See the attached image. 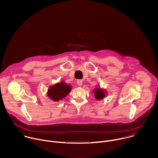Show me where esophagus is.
I'll return each mask as SVG.
<instances>
[{
	"mask_svg": "<svg viewBox=\"0 0 158 158\" xmlns=\"http://www.w3.org/2000/svg\"><path fill=\"white\" fill-rule=\"evenodd\" d=\"M77 84L78 85H81L82 84V81L81 79H79L77 81Z\"/></svg>",
	"mask_w": 158,
	"mask_h": 158,
	"instance_id": "esophagus-1",
	"label": "esophagus"
}]
</instances>
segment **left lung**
<instances>
[{
  "label": "left lung",
  "mask_w": 158,
  "mask_h": 158,
  "mask_svg": "<svg viewBox=\"0 0 158 158\" xmlns=\"http://www.w3.org/2000/svg\"><path fill=\"white\" fill-rule=\"evenodd\" d=\"M93 92L94 93V96L96 99L98 100H101L102 99L105 98V91L101 89V88H97L96 90H94Z\"/></svg>",
  "instance_id": "obj_1"
}]
</instances>
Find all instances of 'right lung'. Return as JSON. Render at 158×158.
<instances>
[{
  "label": "right lung",
  "mask_w": 158,
  "mask_h": 158,
  "mask_svg": "<svg viewBox=\"0 0 158 158\" xmlns=\"http://www.w3.org/2000/svg\"><path fill=\"white\" fill-rule=\"evenodd\" d=\"M71 88L70 85L62 81L51 86L48 89V95L54 101H59L68 95L71 91Z\"/></svg>",
  "instance_id": "add662e5"
}]
</instances>
